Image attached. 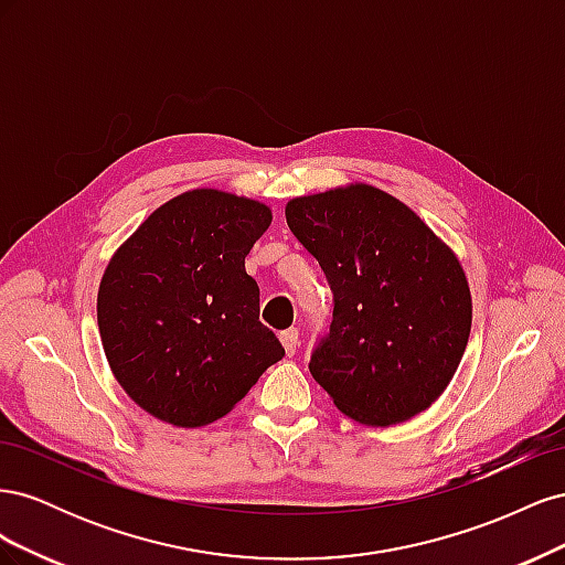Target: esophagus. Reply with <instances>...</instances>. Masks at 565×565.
I'll return each mask as SVG.
<instances>
[{"mask_svg":"<svg viewBox=\"0 0 565 565\" xmlns=\"http://www.w3.org/2000/svg\"><path fill=\"white\" fill-rule=\"evenodd\" d=\"M280 341L285 347V353L287 355H295L297 349H299V330L297 328H289L285 332H280Z\"/></svg>","mask_w":565,"mask_h":565,"instance_id":"obj_1","label":"esophagus"}]
</instances>
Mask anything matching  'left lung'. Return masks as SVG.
Returning <instances> with one entry per match:
<instances>
[{"mask_svg": "<svg viewBox=\"0 0 565 565\" xmlns=\"http://www.w3.org/2000/svg\"><path fill=\"white\" fill-rule=\"evenodd\" d=\"M285 216L332 289V320L309 361L313 380L365 424H396L429 407L471 332V295L455 254L372 185L297 198Z\"/></svg>", "mask_w": 565, "mask_h": 565, "instance_id": "8db88e82", "label": "left lung"}]
</instances>
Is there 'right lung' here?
Segmentation results:
<instances>
[{
  "instance_id": "1",
  "label": "right lung",
  "mask_w": 565,
  "mask_h": 565,
  "mask_svg": "<svg viewBox=\"0 0 565 565\" xmlns=\"http://www.w3.org/2000/svg\"><path fill=\"white\" fill-rule=\"evenodd\" d=\"M270 226L262 202L191 191L117 249L98 289V330L117 382L146 413L204 426L278 363L245 256Z\"/></svg>"
}]
</instances>
